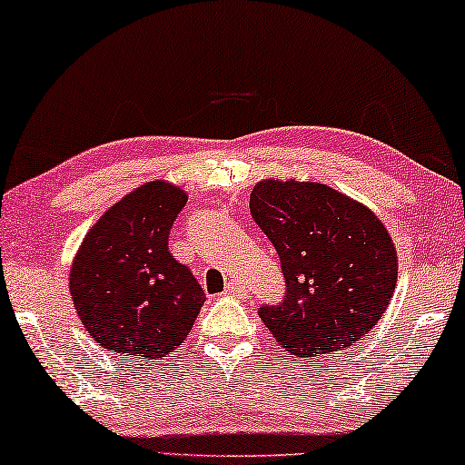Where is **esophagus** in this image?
<instances>
[{"label": "esophagus", "instance_id": "34e87169", "mask_svg": "<svg viewBox=\"0 0 465 465\" xmlns=\"http://www.w3.org/2000/svg\"><path fill=\"white\" fill-rule=\"evenodd\" d=\"M227 292L233 293V296H246V293H249V290H246V285L242 283V281H238V279L229 281Z\"/></svg>", "mask_w": 465, "mask_h": 465}]
</instances>
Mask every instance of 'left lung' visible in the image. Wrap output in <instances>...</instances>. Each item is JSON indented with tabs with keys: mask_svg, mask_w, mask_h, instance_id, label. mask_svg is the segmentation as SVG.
<instances>
[{
	"mask_svg": "<svg viewBox=\"0 0 465 465\" xmlns=\"http://www.w3.org/2000/svg\"><path fill=\"white\" fill-rule=\"evenodd\" d=\"M251 214L279 252L285 301L260 317L292 356L350 348L381 320L397 285V249L373 210L320 182H257Z\"/></svg>",
	"mask_w": 465,
	"mask_h": 465,
	"instance_id": "obj_1",
	"label": "left lung"
}]
</instances>
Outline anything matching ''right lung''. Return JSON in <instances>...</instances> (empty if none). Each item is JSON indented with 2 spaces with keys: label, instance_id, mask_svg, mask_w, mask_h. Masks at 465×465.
Instances as JSON below:
<instances>
[{
  "label": "right lung",
  "instance_id": "obj_1",
  "mask_svg": "<svg viewBox=\"0 0 465 465\" xmlns=\"http://www.w3.org/2000/svg\"><path fill=\"white\" fill-rule=\"evenodd\" d=\"M186 199L172 182H145L111 205L74 252L76 315L98 345L128 361H161L184 343L205 301L167 246Z\"/></svg>",
  "mask_w": 465,
  "mask_h": 465
}]
</instances>
